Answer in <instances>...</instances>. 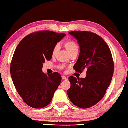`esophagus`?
Returning <instances> with one entry per match:
<instances>
[{"label": "esophagus", "mask_w": 128, "mask_h": 128, "mask_svg": "<svg viewBox=\"0 0 128 128\" xmlns=\"http://www.w3.org/2000/svg\"><path fill=\"white\" fill-rule=\"evenodd\" d=\"M62 80H67V77H66V76H62Z\"/></svg>", "instance_id": "obj_1"}]
</instances>
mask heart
I'll return each instance as SVG.
<instances>
[{"instance_id":"obj_1","label":"heart","mask_w":128,"mask_h":128,"mask_svg":"<svg viewBox=\"0 0 128 128\" xmlns=\"http://www.w3.org/2000/svg\"><path fill=\"white\" fill-rule=\"evenodd\" d=\"M64 46L65 47L66 49L67 50L68 52L70 55L74 52H78L79 50L78 45H77V44L73 41H72V40H68V41H66L64 43ZM59 46L58 45H56L53 48V49L52 50V56H56V54H57ZM59 68H60L62 69L64 68V66L61 65L59 66Z\"/></svg>"}]
</instances>
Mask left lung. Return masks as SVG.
<instances>
[{
	"instance_id": "1",
	"label": "left lung",
	"mask_w": 128,
	"mask_h": 128,
	"mask_svg": "<svg viewBox=\"0 0 128 128\" xmlns=\"http://www.w3.org/2000/svg\"><path fill=\"white\" fill-rule=\"evenodd\" d=\"M69 34L78 40L80 46L74 69L80 73L86 71L87 75L84 78L69 77L71 87L67 94L74 105L87 109L99 102L106 94L114 75V60L109 46L99 35L82 30Z\"/></svg>"
}]
</instances>
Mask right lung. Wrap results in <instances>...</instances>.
Listing matches in <instances>:
<instances>
[{"label":"right lung","mask_w":128,"mask_h":128,"mask_svg":"<svg viewBox=\"0 0 128 128\" xmlns=\"http://www.w3.org/2000/svg\"><path fill=\"white\" fill-rule=\"evenodd\" d=\"M66 35L50 30L30 34L16 48L10 64L13 83L19 96L30 107L41 109L51 103L61 76L42 72L43 63L51 60L52 50Z\"/></svg>","instance_id":"1"}]
</instances>
